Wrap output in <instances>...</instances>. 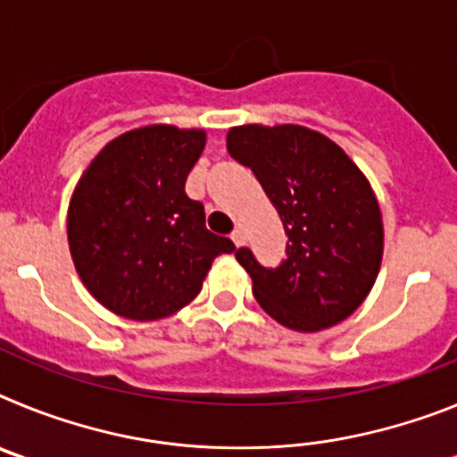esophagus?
<instances>
[{
    "label": "esophagus",
    "instance_id": "esophagus-1",
    "mask_svg": "<svg viewBox=\"0 0 457 457\" xmlns=\"http://www.w3.org/2000/svg\"><path fill=\"white\" fill-rule=\"evenodd\" d=\"M231 240H233V245H236V247H240L242 242H245V233H242L240 228H236V231L231 233Z\"/></svg>",
    "mask_w": 457,
    "mask_h": 457
}]
</instances>
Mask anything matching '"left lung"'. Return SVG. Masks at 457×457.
Wrapping results in <instances>:
<instances>
[{
	"label": "left lung",
	"mask_w": 457,
	"mask_h": 457,
	"mask_svg": "<svg viewBox=\"0 0 457 457\" xmlns=\"http://www.w3.org/2000/svg\"><path fill=\"white\" fill-rule=\"evenodd\" d=\"M226 148L263 185L288 236L277 268L258 263L247 247L236 252L258 304L297 332L345 320L373 288L385 240L364 173L334 141L302 125L233 128Z\"/></svg>",
	"instance_id": "1"
}]
</instances>
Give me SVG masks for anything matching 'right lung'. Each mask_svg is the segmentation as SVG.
Listing matches in <instances>:
<instances>
[{"label": "right lung", "mask_w": 457, "mask_h": 457, "mask_svg": "<svg viewBox=\"0 0 457 457\" xmlns=\"http://www.w3.org/2000/svg\"><path fill=\"white\" fill-rule=\"evenodd\" d=\"M204 130L148 125L109 141L72 194L68 245L84 286L116 316L160 320L199 295L212 258L236 249L205 228L185 180Z\"/></svg>", "instance_id": "add662e5"}]
</instances>
